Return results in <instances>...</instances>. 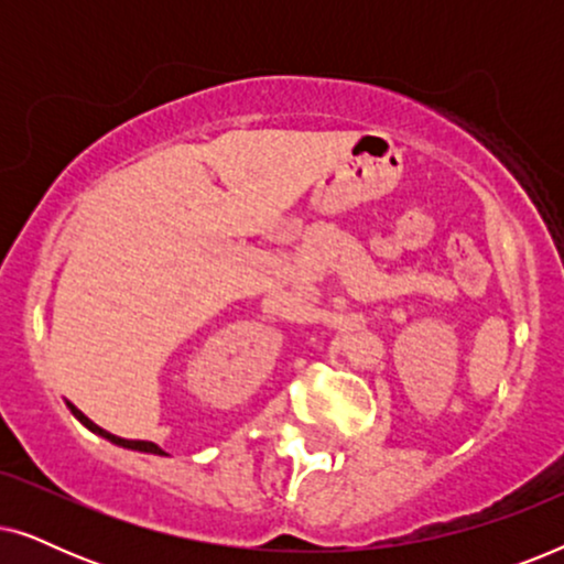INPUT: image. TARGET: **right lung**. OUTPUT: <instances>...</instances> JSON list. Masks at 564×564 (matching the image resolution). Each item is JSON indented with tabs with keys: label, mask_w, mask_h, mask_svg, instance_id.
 Returning <instances> with one entry per match:
<instances>
[{
	"label": "right lung",
	"mask_w": 564,
	"mask_h": 564,
	"mask_svg": "<svg viewBox=\"0 0 564 564\" xmlns=\"http://www.w3.org/2000/svg\"><path fill=\"white\" fill-rule=\"evenodd\" d=\"M68 408H72V413L76 415V419H79L82 423H84V426H87V429H91V431H95V434H99V436H105V438H110V442L112 444H120V446H128V449H138V452H151V454H164V452H161L159 449V446L156 444H151V442H135V438H122V436H115V434H110V431H105V429H99L97 426V423L95 421H89L87 419V415H84L82 411H79V408H76V405H72V403H68Z\"/></svg>",
	"instance_id": "right-lung-1"
}]
</instances>
